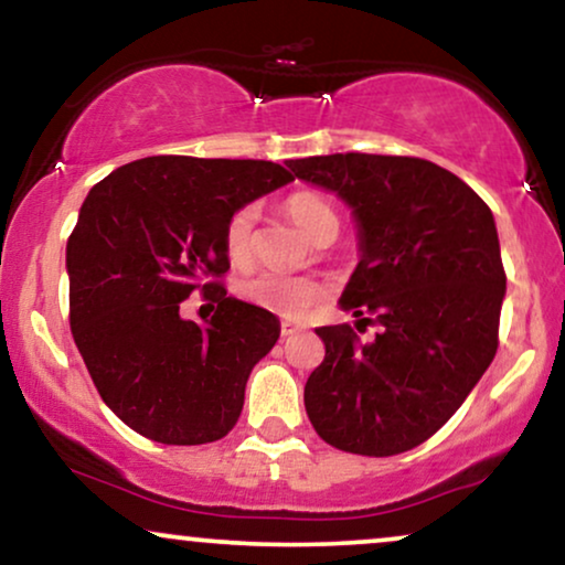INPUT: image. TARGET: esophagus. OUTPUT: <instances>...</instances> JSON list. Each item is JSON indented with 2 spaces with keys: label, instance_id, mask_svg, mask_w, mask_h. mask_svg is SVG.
<instances>
[{
  "label": "esophagus",
  "instance_id": "esophagus-1",
  "mask_svg": "<svg viewBox=\"0 0 565 565\" xmlns=\"http://www.w3.org/2000/svg\"><path fill=\"white\" fill-rule=\"evenodd\" d=\"M300 329H303V324H300V321H290V319H285V321H282V327H280V334H282V337H290V334L300 332Z\"/></svg>",
  "mask_w": 565,
  "mask_h": 565
}]
</instances>
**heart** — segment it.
<instances>
[{
  "instance_id": "heart-1",
  "label": "heart",
  "mask_w": 565,
  "mask_h": 565,
  "mask_svg": "<svg viewBox=\"0 0 565 565\" xmlns=\"http://www.w3.org/2000/svg\"><path fill=\"white\" fill-rule=\"evenodd\" d=\"M285 210H288L292 223L311 241L321 238L324 233L340 231V220H337L332 204L313 192H296L285 202ZM254 220L256 210L252 204H246V207L233 212L228 223H225L223 244L225 254L233 262H246L248 254H252ZM236 290L248 303L280 313V317H298V313L311 309V306H317L324 298V285L317 277L273 273V269H259V273L241 277Z\"/></svg>"
}]
</instances>
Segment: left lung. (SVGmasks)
I'll return each mask as SVG.
<instances>
[{"mask_svg":"<svg viewBox=\"0 0 565 565\" xmlns=\"http://www.w3.org/2000/svg\"><path fill=\"white\" fill-rule=\"evenodd\" d=\"M288 166L350 207L361 259L340 306L379 324L371 342L350 324L317 329L327 355L303 390L311 426L363 457L415 449L495 355L507 275L493 212L430 160L337 152Z\"/></svg>","mask_w":565,"mask_h":565,"instance_id":"8db88e82","label":"left lung"}]
</instances>
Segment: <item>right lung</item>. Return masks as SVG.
Returning <instances> with one entry per match:
<instances>
[{
	"label": "right lung",
	"instance_id": "obj_1",
	"mask_svg": "<svg viewBox=\"0 0 565 565\" xmlns=\"http://www.w3.org/2000/svg\"><path fill=\"white\" fill-rule=\"evenodd\" d=\"M273 160L156 156L87 192L67 241L70 327L100 397L158 444L223 438L280 319L225 296L223 233L248 202L290 184ZM194 287L218 303L207 326L178 313Z\"/></svg>",
	"mask_w": 565,
	"mask_h": 565
}]
</instances>
